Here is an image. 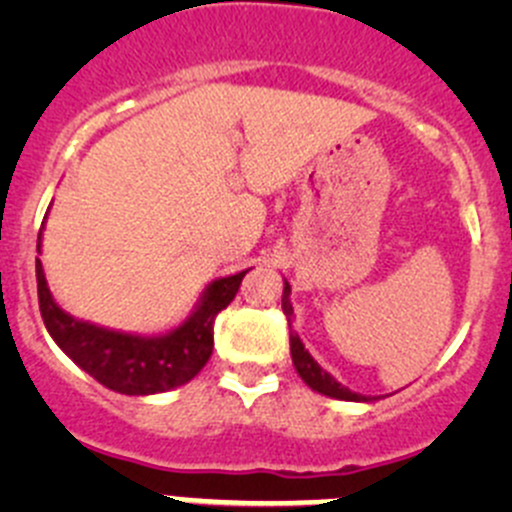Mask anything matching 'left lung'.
Wrapping results in <instances>:
<instances>
[{
    "instance_id": "1",
    "label": "left lung",
    "mask_w": 512,
    "mask_h": 512,
    "mask_svg": "<svg viewBox=\"0 0 512 512\" xmlns=\"http://www.w3.org/2000/svg\"><path fill=\"white\" fill-rule=\"evenodd\" d=\"M282 312H285L287 322H292V302H289V282H285V294H282ZM289 352H292V361H294V369L299 371V376L304 379V384L309 389L319 391L324 396H332V399H342V401H366L361 394H354L349 391L347 386L339 384L332 374L322 369L317 361L309 356L307 349H304L302 339L297 337V332L289 329Z\"/></svg>"
}]
</instances>
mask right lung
Segmentation results:
<instances>
[{
	"label": "right lung",
	"instance_id": "right-lung-1",
	"mask_svg": "<svg viewBox=\"0 0 512 512\" xmlns=\"http://www.w3.org/2000/svg\"><path fill=\"white\" fill-rule=\"evenodd\" d=\"M245 275L247 270H242L232 277L215 280L205 289L198 312L183 327L156 339L111 332L69 317L51 299L39 260H36V292H39L41 319L49 334L86 374L121 394L146 396L185 384L208 364L213 354L215 317L235 299Z\"/></svg>",
	"mask_w": 512,
	"mask_h": 512
}]
</instances>
